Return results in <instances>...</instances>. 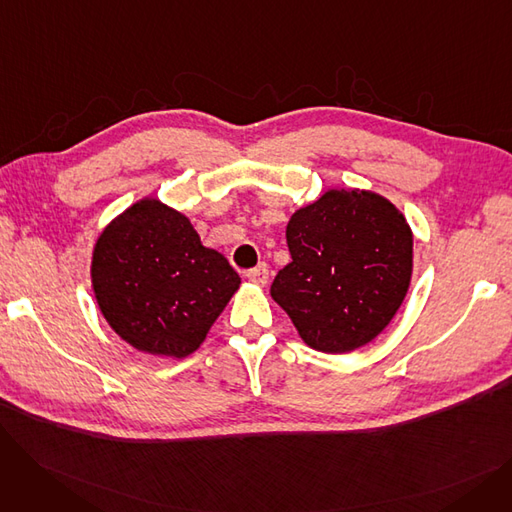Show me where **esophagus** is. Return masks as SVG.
Segmentation results:
<instances>
[{"instance_id":"34e87169","label":"esophagus","mask_w":512,"mask_h":512,"mask_svg":"<svg viewBox=\"0 0 512 512\" xmlns=\"http://www.w3.org/2000/svg\"><path fill=\"white\" fill-rule=\"evenodd\" d=\"M247 278H249L251 282L263 286V284H267V278H270V270H267L265 263H259L257 267H253V270L247 272Z\"/></svg>"}]
</instances>
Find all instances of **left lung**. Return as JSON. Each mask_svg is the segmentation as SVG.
Instances as JSON below:
<instances>
[{
  "label": "left lung",
  "mask_w": 512,
  "mask_h": 512,
  "mask_svg": "<svg viewBox=\"0 0 512 512\" xmlns=\"http://www.w3.org/2000/svg\"><path fill=\"white\" fill-rule=\"evenodd\" d=\"M286 242L292 261L270 292L315 351H355L405 301L413 234L405 215L380 195L328 191L292 213Z\"/></svg>",
  "instance_id": "8db88e82"
}]
</instances>
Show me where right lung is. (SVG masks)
<instances>
[{"instance_id":"obj_1","label":"right lung","mask_w":512,"mask_h":512,"mask_svg":"<svg viewBox=\"0 0 512 512\" xmlns=\"http://www.w3.org/2000/svg\"><path fill=\"white\" fill-rule=\"evenodd\" d=\"M91 278L99 309L122 340L176 359L197 351L240 284L188 218L157 199L134 203L101 232Z\"/></svg>"}]
</instances>
